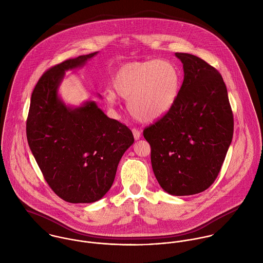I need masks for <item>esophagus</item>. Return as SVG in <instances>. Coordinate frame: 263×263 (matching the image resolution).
I'll return each instance as SVG.
<instances>
[{"instance_id": "obj_1", "label": "esophagus", "mask_w": 263, "mask_h": 263, "mask_svg": "<svg viewBox=\"0 0 263 263\" xmlns=\"http://www.w3.org/2000/svg\"><path fill=\"white\" fill-rule=\"evenodd\" d=\"M133 135H134L135 140H139L141 138V132L137 128H133Z\"/></svg>"}]
</instances>
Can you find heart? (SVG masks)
Segmentation results:
<instances>
[{"instance_id":"heart-1","label":"heart","mask_w":263,"mask_h":263,"mask_svg":"<svg viewBox=\"0 0 263 263\" xmlns=\"http://www.w3.org/2000/svg\"><path fill=\"white\" fill-rule=\"evenodd\" d=\"M179 83L178 70L167 61L124 64L112 80L117 94L128 99L130 113L145 122L161 118L172 108L178 96ZM106 99L110 105L117 103L113 91L107 92Z\"/></svg>"}]
</instances>
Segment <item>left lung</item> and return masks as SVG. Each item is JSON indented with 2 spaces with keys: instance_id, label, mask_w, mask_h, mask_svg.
Here are the masks:
<instances>
[{
  "instance_id": "obj_1",
  "label": "left lung",
  "mask_w": 263,
  "mask_h": 263,
  "mask_svg": "<svg viewBox=\"0 0 263 263\" xmlns=\"http://www.w3.org/2000/svg\"><path fill=\"white\" fill-rule=\"evenodd\" d=\"M175 55L184 72L177 99L143 134L159 184L181 196L202 192L215 182L232 142L234 118L219 71L193 54Z\"/></svg>"
}]
</instances>
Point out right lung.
I'll use <instances>...</instances> for the list:
<instances>
[{
    "mask_svg": "<svg viewBox=\"0 0 263 263\" xmlns=\"http://www.w3.org/2000/svg\"><path fill=\"white\" fill-rule=\"evenodd\" d=\"M97 52L67 60L38 80L26 122L28 145L42 175L62 199L89 203L110 189L118 163L133 144L132 130L109 118L94 101L68 107L58 96L65 72Z\"/></svg>",
    "mask_w": 263,
    "mask_h": 263,
    "instance_id": "right-lung-1",
    "label": "right lung"
}]
</instances>
